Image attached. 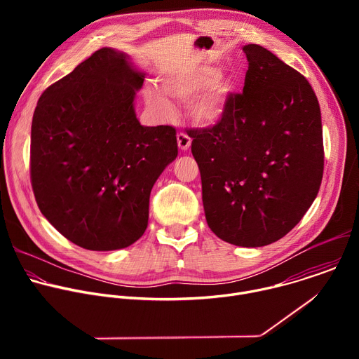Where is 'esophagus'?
<instances>
[{
  "label": "esophagus",
  "instance_id": "esophagus-1",
  "mask_svg": "<svg viewBox=\"0 0 359 359\" xmlns=\"http://www.w3.org/2000/svg\"><path fill=\"white\" fill-rule=\"evenodd\" d=\"M177 144L182 150L186 151V150H189V147L191 144V139L184 132H180V133H177Z\"/></svg>",
  "mask_w": 359,
  "mask_h": 359
}]
</instances>
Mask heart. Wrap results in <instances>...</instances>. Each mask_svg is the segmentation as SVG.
<instances>
[{"mask_svg":"<svg viewBox=\"0 0 359 359\" xmlns=\"http://www.w3.org/2000/svg\"><path fill=\"white\" fill-rule=\"evenodd\" d=\"M161 83L163 90L173 99L187 100V116L200 126H213L224 118L234 90L231 76L220 75V69L212 65L166 74L161 78ZM144 99L158 114H170L169 100L155 85L144 88Z\"/></svg>","mask_w":359,"mask_h":359,"instance_id":"obj_1","label":"heart"}]
</instances>
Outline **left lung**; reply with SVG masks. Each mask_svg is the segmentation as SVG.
<instances>
[{
	"label": "left lung",
	"instance_id": "obj_1",
	"mask_svg": "<svg viewBox=\"0 0 359 359\" xmlns=\"http://www.w3.org/2000/svg\"><path fill=\"white\" fill-rule=\"evenodd\" d=\"M243 93H231L213 128L189 130L212 231L263 247L292 230L316 200L324 172L318 99L299 72L257 43Z\"/></svg>",
	"mask_w": 359,
	"mask_h": 359
}]
</instances>
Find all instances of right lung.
<instances>
[{
  "label": "right lung",
  "instance_id": "1",
  "mask_svg": "<svg viewBox=\"0 0 359 359\" xmlns=\"http://www.w3.org/2000/svg\"><path fill=\"white\" fill-rule=\"evenodd\" d=\"M144 74L102 48L41 95L31 126V183L45 219L76 245L125 248L149 220V197L177 156L176 129L143 126Z\"/></svg>",
  "mask_w": 359,
  "mask_h": 359
}]
</instances>
